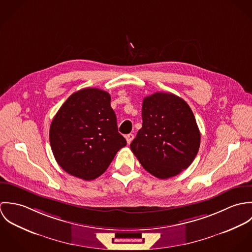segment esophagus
Wrapping results in <instances>:
<instances>
[{"instance_id":"esophagus-1","label":"esophagus","mask_w":252,"mask_h":252,"mask_svg":"<svg viewBox=\"0 0 252 252\" xmlns=\"http://www.w3.org/2000/svg\"><path fill=\"white\" fill-rule=\"evenodd\" d=\"M126 138V141H127V144H130L132 143V141L134 140V135L133 134H128L125 136Z\"/></svg>"}]
</instances>
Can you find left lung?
<instances>
[{
	"instance_id": "left-lung-1",
	"label": "left lung",
	"mask_w": 252,
	"mask_h": 252,
	"mask_svg": "<svg viewBox=\"0 0 252 252\" xmlns=\"http://www.w3.org/2000/svg\"><path fill=\"white\" fill-rule=\"evenodd\" d=\"M143 126L130 144L144 170L167 180L187 169L195 159L201 134L188 104L172 93L145 97Z\"/></svg>"
}]
</instances>
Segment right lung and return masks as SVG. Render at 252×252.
Returning a JSON list of instances; mask_svg holds the SVG:
<instances>
[{"label": "right lung", "instance_id": "obj_1", "mask_svg": "<svg viewBox=\"0 0 252 252\" xmlns=\"http://www.w3.org/2000/svg\"><path fill=\"white\" fill-rule=\"evenodd\" d=\"M49 142L59 166L81 180L103 175L126 140L118 133L110 95L98 88L72 94L54 116Z\"/></svg>", "mask_w": 252, "mask_h": 252}]
</instances>
